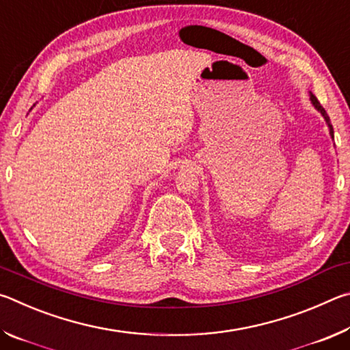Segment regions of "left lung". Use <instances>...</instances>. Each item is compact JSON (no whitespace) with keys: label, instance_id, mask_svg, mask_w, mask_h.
I'll use <instances>...</instances> for the list:
<instances>
[{"label":"left lung","instance_id":"8db88e82","mask_svg":"<svg viewBox=\"0 0 350 350\" xmlns=\"http://www.w3.org/2000/svg\"><path fill=\"white\" fill-rule=\"evenodd\" d=\"M310 100H312V105L315 106V108L321 112V116L324 117V120H325V123H327V126H329V131H330V135H332V139H334V128H332V125H330V118H329V116H327V112H325V109L323 108L321 106V103L318 102V98L313 96V94L310 92Z\"/></svg>","mask_w":350,"mask_h":350}]
</instances>
